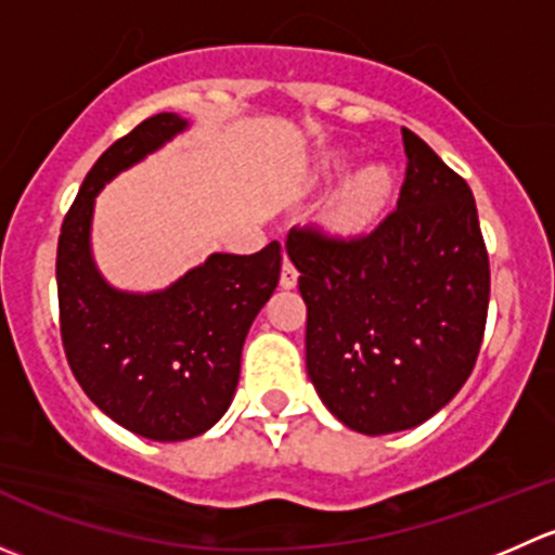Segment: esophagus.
Wrapping results in <instances>:
<instances>
[{"label": "esophagus", "mask_w": 555, "mask_h": 555, "mask_svg": "<svg viewBox=\"0 0 555 555\" xmlns=\"http://www.w3.org/2000/svg\"><path fill=\"white\" fill-rule=\"evenodd\" d=\"M279 284H282L284 289H293L295 284H298V268H295L289 260H284L282 276H279Z\"/></svg>", "instance_id": "esophagus-1"}]
</instances>
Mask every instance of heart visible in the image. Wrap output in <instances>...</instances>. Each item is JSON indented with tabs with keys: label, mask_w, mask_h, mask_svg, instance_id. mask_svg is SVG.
Segmentation results:
<instances>
[{
	"label": "heart",
	"mask_w": 555,
	"mask_h": 555,
	"mask_svg": "<svg viewBox=\"0 0 555 555\" xmlns=\"http://www.w3.org/2000/svg\"><path fill=\"white\" fill-rule=\"evenodd\" d=\"M391 198H395V173L382 164H371L340 184L330 204V220L349 236H365L384 220Z\"/></svg>",
	"instance_id": "b5f03b06"
}]
</instances>
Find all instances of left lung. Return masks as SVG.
<instances>
[{"label":"left lung","mask_w":555,"mask_h":555,"mask_svg":"<svg viewBox=\"0 0 555 555\" xmlns=\"http://www.w3.org/2000/svg\"><path fill=\"white\" fill-rule=\"evenodd\" d=\"M397 209L367 236L293 228L287 255L309 309L306 371L349 429L389 435L433 418L478 360L489 255L473 190L402 128Z\"/></svg>","instance_id":"1"}]
</instances>
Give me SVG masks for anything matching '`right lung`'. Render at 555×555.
Segmentation results:
<instances>
[{
    "instance_id": "1",
    "label": "right lung",
    "mask_w": 555,
    "mask_h": 555,
    "mask_svg": "<svg viewBox=\"0 0 555 555\" xmlns=\"http://www.w3.org/2000/svg\"><path fill=\"white\" fill-rule=\"evenodd\" d=\"M190 122L160 112L93 164L61 225V338L77 384L128 433L158 443L204 435L231 408L251 322L273 295L282 246L215 251L169 287L133 293L106 282L93 257L96 195L117 173L164 150Z\"/></svg>"
}]
</instances>
